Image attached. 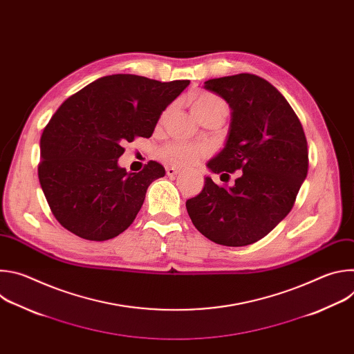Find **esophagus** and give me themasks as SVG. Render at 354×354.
<instances>
[{
  "mask_svg": "<svg viewBox=\"0 0 354 354\" xmlns=\"http://www.w3.org/2000/svg\"><path fill=\"white\" fill-rule=\"evenodd\" d=\"M180 171L178 169V168H174V167H168L167 168V175L168 176H175V175H178Z\"/></svg>",
  "mask_w": 354,
  "mask_h": 354,
  "instance_id": "1",
  "label": "esophagus"
}]
</instances>
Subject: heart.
Here are the masks:
<instances>
[{"label":"heart","instance_id":"obj_1","mask_svg":"<svg viewBox=\"0 0 354 354\" xmlns=\"http://www.w3.org/2000/svg\"><path fill=\"white\" fill-rule=\"evenodd\" d=\"M192 113L200 122L213 115H227V104L214 93L200 92L192 100ZM160 156L169 165L190 167L196 164L201 157L206 156V148L182 142H172L160 151Z\"/></svg>","mask_w":354,"mask_h":354}]
</instances>
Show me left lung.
Wrapping results in <instances>:
<instances>
[{"instance_id": "obj_1", "label": "left lung", "mask_w": 354, "mask_h": 354, "mask_svg": "<svg viewBox=\"0 0 354 354\" xmlns=\"http://www.w3.org/2000/svg\"><path fill=\"white\" fill-rule=\"evenodd\" d=\"M205 88L232 109L227 144L207 167L228 178L239 171V178L232 187H221L207 176L186 209L210 241L250 245L266 236L295 203L308 172L306 133L286 97L255 74L209 80Z\"/></svg>"}]
</instances>
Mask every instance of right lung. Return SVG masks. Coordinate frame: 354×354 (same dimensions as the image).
Returning <instances> with one entry per match:
<instances>
[{
  "label": "right lung",
  "mask_w": 354,
  "mask_h": 354,
  "mask_svg": "<svg viewBox=\"0 0 354 354\" xmlns=\"http://www.w3.org/2000/svg\"><path fill=\"white\" fill-rule=\"evenodd\" d=\"M189 82L115 74L64 100L41 133L37 175L50 210L66 230L106 241L131 225L148 186L165 168L149 161L129 174L118 165L123 145L153 136L161 113Z\"/></svg>",
  "instance_id": "add662e5"
}]
</instances>
